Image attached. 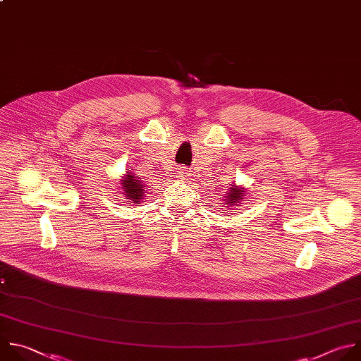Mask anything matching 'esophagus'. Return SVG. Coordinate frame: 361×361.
<instances>
[{
	"instance_id": "1",
	"label": "esophagus",
	"mask_w": 361,
	"mask_h": 361,
	"mask_svg": "<svg viewBox=\"0 0 361 361\" xmlns=\"http://www.w3.org/2000/svg\"><path fill=\"white\" fill-rule=\"evenodd\" d=\"M186 175H188V173H186V172H185V171H182V172H179V176H180V178H185V176H186Z\"/></svg>"
}]
</instances>
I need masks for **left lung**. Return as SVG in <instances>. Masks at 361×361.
Masks as SVG:
<instances>
[{"mask_svg":"<svg viewBox=\"0 0 361 361\" xmlns=\"http://www.w3.org/2000/svg\"><path fill=\"white\" fill-rule=\"evenodd\" d=\"M232 190L229 192V195H228V199L226 200H229V203H236V202H239V200H242V197H243V193H242V190L240 189H236V188H231Z\"/></svg>","mask_w":361,"mask_h":361,"instance_id":"left-lung-1","label":"left lung"}]
</instances>
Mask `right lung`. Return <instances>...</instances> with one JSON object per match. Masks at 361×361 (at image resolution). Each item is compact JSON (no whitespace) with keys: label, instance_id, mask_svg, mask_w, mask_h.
I'll return each instance as SVG.
<instances>
[{"label":"right lung","instance_id":"right-lung-1","mask_svg":"<svg viewBox=\"0 0 361 361\" xmlns=\"http://www.w3.org/2000/svg\"><path fill=\"white\" fill-rule=\"evenodd\" d=\"M122 189L125 190L126 196L129 200H133V203H137L142 196H143V188L142 183L133 176V175H126V178L122 182Z\"/></svg>","mask_w":361,"mask_h":361}]
</instances>
